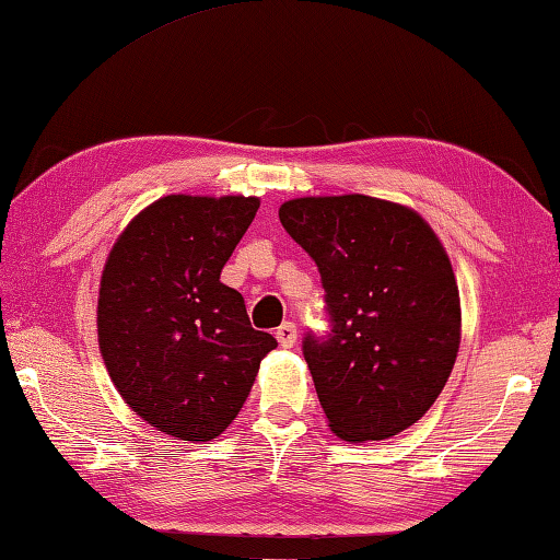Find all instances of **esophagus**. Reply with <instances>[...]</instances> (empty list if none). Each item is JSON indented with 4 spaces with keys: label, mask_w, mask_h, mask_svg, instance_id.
Instances as JSON below:
<instances>
[{
    "label": "esophagus",
    "mask_w": 560,
    "mask_h": 560,
    "mask_svg": "<svg viewBox=\"0 0 560 560\" xmlns=\"http://www.w3.org/2000/svg\"><path fill=\"white\" fill-rule=\"evenodd\" d=\"M275 337H278L280 347H292L298 342V327L292 323H282L278 329H275Z\"/></svg>",
    "instance_id": "obj_1"
}]
</instances>
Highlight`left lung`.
I'll return each mask as SVG.
<instances>
[{
    "instance_id": "left-lung-1",
    "label": "left lung",
    "mask_w": 560,
    "mask_h": 560,
    "mask_svg": "<svg viewBox=\"0 0 560 560\" xmlns=\"http://www.w3.org/2000/svg\"><path fill=\"white\" fill-rule=\"evenodd\" d=\"M280 223L315 260L332 329L302 340L329 429L380 442L427 415L462 342L459 288L417 210L372 196H313Z\"/></svg>"
}]
</instances>
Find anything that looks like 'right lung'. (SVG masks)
<instances>
[{"mask_svg":"<svg viewBox=\"0 0 560 560\" xmlns=\"http://www.w3.org/2000/svg\"><path fill=\"white\" fill-rule=\"evenodd\" d=\"M255 196H166L118 235L101 272L98 347L118 394L183 442H210L243 409L278 347L253 329L220 270L258 213Z\"/></svg>","mask_w":560,"mask_h":560,"instance_id":"obj_1","label":"right lung"}]
</instances>
